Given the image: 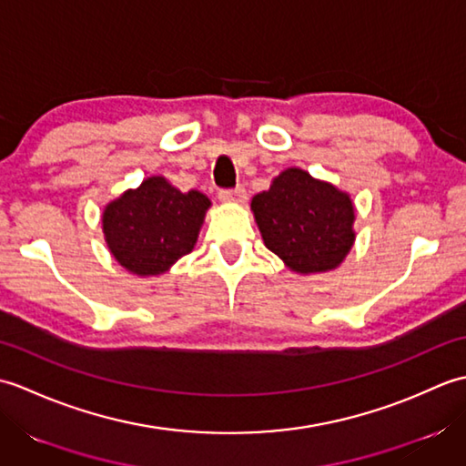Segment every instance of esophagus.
Masks as SVG:
<instances>
[{
    "instance_id": "obj_1",
    "label": "esophagus",
    "mask_w": 466,
    "mask_h": 466,
    "mask_svg": "<svg viewBox=\"0 0 466 466\" xmlns=\"http://www.w3.org/2000/svg\"><path fill=\"white\" fill-rule=\"evenodd\" d=\"M218 198H220L222 202L240 204V202L246 200V190L242 186H236V187H230V190H220V192H218Z\"/></svg>"
}]
</instances>
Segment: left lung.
<instances>
[{
    "label": "left lung",
    "mask_w": 466,
    "mask_h": 466,
    "mask_svg": "<svg viewBox=\"0 0 466 466\" xmlns=\"http://www.w3.org/2000/svg\"><path fill=\"white\" fill-rule=\"evenodd\" d=\"M250 208L266 248L292 272L334 270L354 244L350 196L300 167H286Z\"/></svg>",
    "instance_id": "8db88e82"
}]
</instances>
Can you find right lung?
<instances>
[{
    "mask_svg": "<svg viewBox=\"0 0 466 466\" xmlns=\"http://www.w3.org/2000/svg\"><path fill=\"white\" fill-rule=\"evenodd\" d=\"M210 200L198 190L180 192L162 176L126 190L106 206L104 236L127 272L156 276L190 254Z\"/></svg>",
    "mask_w": 466,
    "mask_h": 466,
    "instance_id": "right-lung-1",
    "label": "right lung"
}]
</instances>
